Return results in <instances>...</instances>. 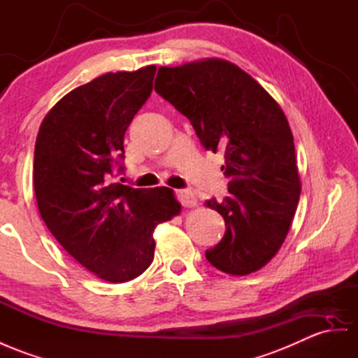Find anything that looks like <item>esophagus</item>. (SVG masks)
I'll return each instance as SVG.
<instances>
[{"mask_svg": "<svg viewBox=\"0 0 358 358\" xmlns=\"http://www.w3.org/2000/svg\"><path fill=\"white\" fill-rule=\"evenodd\" d=\"M177 195H178L180 203L185 207H195L196 206V198L190 190H178Z\"/></svg>", "mask_w": 358, "mask_h": 358, "instance_id": "1", "label": "esophagus"}]
</instances>
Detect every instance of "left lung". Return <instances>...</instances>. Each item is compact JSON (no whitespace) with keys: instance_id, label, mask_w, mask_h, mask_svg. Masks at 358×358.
<instances>
[{"instance_id":"obj_1","label":"left lung","mask_w":358,"mask_h":358,"mask_svg":"<svg viewBox=\"0 0 358 358\" xmlns=\"http://www.w3.org/2000/svg\"><path fill=\"white\" fill-rule=\"evenodd\" d=\"M155 92L185 115L208 151L225 152V234L207 260L230 275L269 263L290 230L301 194L293 134L281 107L243 69L222 59L159 68Z\"/></svg>"}]
</instances>
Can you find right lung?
Wrapping results in <instances>:
<instances>
[{"instance_id":"add662e5","label":"right lung","mask_w":358,"mask_h":358,"mask_svg":"<svg viewBox=\"0 0 358 358\" xmlns=\"http://www.w3.org/2000/svg\"><path fill=\"white\" fill-rule=\"evenodd\" d=\"M155 69L108 72L71 90L36 139L33 185L45 225L81 266L110 282L148 269L154 228L181 212L169 187L110 180L115 164L124 171V136L151 95Z\"/></svg>"}]
</instances>
